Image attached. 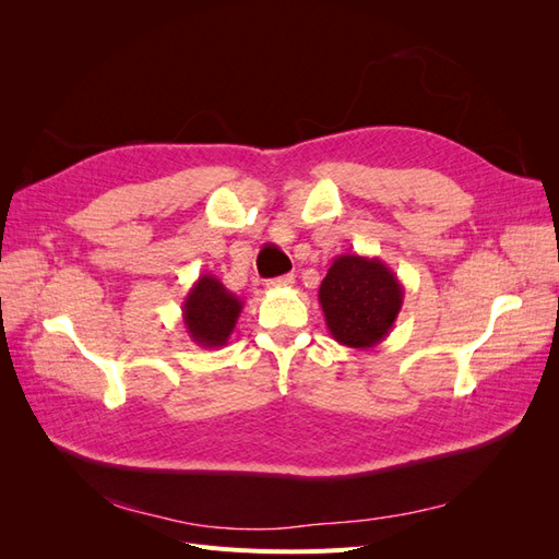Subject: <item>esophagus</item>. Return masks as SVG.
<instances>
[{
	"label": "esophagus",
	"instance_id": "1",
	"mask_svg": "<svg viewBox=\"0 0 559 559\" xmlns=\"http://www.w3.org/2000/svg\"><path fill=\"white\" fill-rule=\"evenodd\" d=\"M294 282H296L294 275H282L275 280H267V289H289V286H294Z\"/></svg>",
	"mask_w": 559,
	"mask_h": 559
}]
</instances>
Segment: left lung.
Listing matches in <instances>:
<instances>
[{"label":"left lung","instance_id":"left-lung-1","mask_svg":"<svg viewBox=\"0 0 559 559\" xmlns=\"http://www.w3.org/2000/svg\"><path fill=\"white\" fill-rule=\"evenodd\" d=\"M319 306L335 343L373 349L392 331L403 306V284L384 261L341 253L319 286Z\"/></svg>","mask_w":559,"mask_h":559}]
</instances>
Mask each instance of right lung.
<instances>
[{
    "label": "right lung",
    "mask_w": 559,
    "mask_h": 559,
    "mask_svg": "<svg viewBox=\"0 0 559 559\" xmlns=\"http://www.w3.org/2000/svg\"><path fill=\"white\" fill-rule=\"evenodd\" d=\"M245 302L214 275H200L181 306L186 333L200 347H224L238 324Z\"/></svg>",
    "instance_id": "1"
}]
</instances>
